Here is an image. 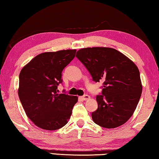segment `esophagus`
Listing matches in <instances>:
<instances>
[{"mask_svg": "<svg viewBox=\"0 0 159 159\" xmlns=\"http://www.w3.org/2000/svg\"><path fill=\"white\" fill-rule=\"evenodd\" d=\"M81 98H82V100L86 101V100L89 99V98H90V97H89V95H87V94H84V96H82V97H81Z\"/></svg>", "mask_w": 159, "mask_h": 159, "instance_id": "1", "label": "esophagus"}]
</instances>
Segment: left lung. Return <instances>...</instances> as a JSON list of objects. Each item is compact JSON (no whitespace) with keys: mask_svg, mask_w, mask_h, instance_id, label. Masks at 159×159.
<instances>
[{"mask_svg":"<svg viewBox=\"0 0 159 159\" xmlns=\"http://www.w3.org/2000/svg\"><path fill=\"white\" fill-rule=\"evenodd\" d=\"M77 53L93 81L103 82L102 95L97 96L98 108L92 113L93 121L108 129L125 123L141 97L142 85L138 67L112 48H84Z\"/></svg>","mask_w":159,"mask_h":159,"instance_id":"8db88e82","label":"left lung"}]
</instances>
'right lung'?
<instances>
[{
  "mask_svg": "<svg viewBox=\"0 0 159 159\" xmlns=\"http://www.w3.org/2000/svg\"><path fill=\"white\" fill-rule=\"evenodd\" d=\"M76 50L46 52L34 57L21 70L18 95L26 115L41 129L56 130L67 123L76 96L58 93L62 71Z\"/></svg>",
  "mask_w": 159,
  "mask_h": 159,
  "instance_id": "1",
  "label": "right lung"
}]
</instances>
